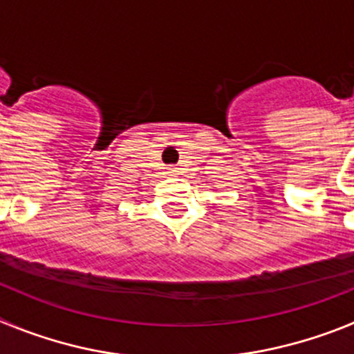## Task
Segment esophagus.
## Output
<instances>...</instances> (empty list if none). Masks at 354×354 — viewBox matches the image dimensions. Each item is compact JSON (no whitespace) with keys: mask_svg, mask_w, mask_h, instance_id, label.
Here are the masks:
<instances>
[{"mask_svg":"<svg viewBox=\"0 0 354 354\" xmlns=\"http://www.w3.org/2000/svg\"><path fill=\"white\" fill-rule=\"evenodd\" d=\"M175 171H177L175 168H168V175H175Z\"/></svg>","mask_w":354,"mask_h":354,"instance_id":"esophagus-1","label":"esophagus"}]
</instances>
